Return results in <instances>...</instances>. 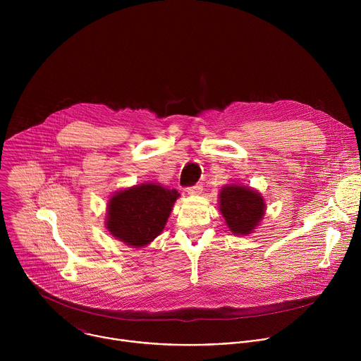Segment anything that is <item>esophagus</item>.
<instances>
[{"instance_id":"obj_1","label":"esophagus","mask_w":361,"mask_h":361,"mask_svg":"<svg viewBox=\"0 0 361 361\" xmlns=\"http://www.w3.org/2000/svg\"><path fill=\"white\" fill-rule=\"evenodd\" d=\"M201 191H202V185H201V184H194V185H190V187L187 188V192H188L190 195H198Z\"/></svg>"}]
</instances>
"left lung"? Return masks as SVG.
Masks as SVG:
<instances>
[{"instance_id":"1","label":"left lung","mask_w":361,"mask_h":361,"mask_svg":"<svg viewBox=\"0 0 361 361\" xmlns=\"http://www.w3.org/2000/svg\"><path fill=\"white\" fill-rule=\"evenodd\" d=\"M263 197L243 185H226L220 192V212L228 228L238 235L250 234L264 214Z\"/></svg>"}]
</instances>
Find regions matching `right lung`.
I'll return each instance as SVG.
<instances>
[{"label":"right lung","instance_id":"obj_1","mask_svg":"<svg viewBox=\"0 0 361 361\" xmlns=\"http://www.w3.org/2000/svg\"><path fill=\"white\" fill-rule=\"evenodd\" d=\"M178 195L152 183L123 190L109 202L107 228L127 245H147L161 234Z\"/></svg>","mask_w":361,"mask_h":361}]
</instances>
